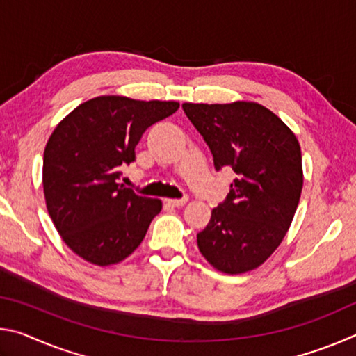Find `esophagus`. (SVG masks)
Returning <instances> with one entry per match:
<instances>
[{
  "label": "esophagus",
  "mask_w": 356,
  "mask_h": 356,
  "mask_svg": "<svg viewBox=\"0 0 356 356\" xmlns=\"http://www.w3.org/2000/svg\"><path fill=\"white\" fill-rule=\"evenodd\" d=\"M188 201V197H180V200H166V204L171 207H182Z\"/></svg>",
  "instance_id": "obj_1"
}]
</instances>
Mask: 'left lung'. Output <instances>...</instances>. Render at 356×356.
<instances>
[{
    "mask_svg": "<svg viewBox=\"0 0 356 356\" xmlns=\"http://www.w3.org/2000/svg\"><path fill=\"white\" fill-rule=\"evenodd\" d=\"M182 108L215 170L236 172L226 200L197 234V248L222 273L250 272L278 248L292 222L303 186L300 144L276 114L252 102Z\"/></svg>",
    "mask_w": 356,
    "mask_h": 356,
    "instance_id": "8db88e82",
    "label": "left lung"
}]
</instances>
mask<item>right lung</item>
Instances as JSON below:
<instances>
[{
    "instance_id": "obj_1",
    "label": "right lung",
    "mask_w": 356,
    "mask_h": 356,
    "mask_svg": "<svg viewBox=\"0 0 356 356\" xmlns=\"http://www.w3.org/2000/svg\"><path fill=\"white\" fill-rule=\"evenodd\" d=\"M177 110V102L102 95L76 106L51 134L44 152L47 209L84 261L118 264L143 242L161 201L118 180L136 160L144 131Z\"/></svg>"
}]
</instances>
